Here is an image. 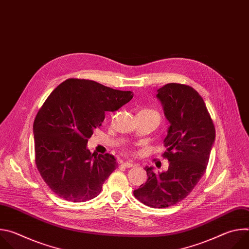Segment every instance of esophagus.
<instances>
[{
	"instance_id": "obj_1",
	"label": "esophagus",
	"mask_w": 249,
	"mask_h": 249,
	"mask_svg": "<svg viewBox=\"0 0 249 249\" xmlns=\"http://www.w3.org/2000/svg\"><path fill=\"white\" fill-rule=\"evenodd\" d=\"M122 165L125 166V167H133L135 164L133 162H130V161H124V162H122Z\"/></svg>"
}]
</instances>
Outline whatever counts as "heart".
I'll list each match as a JSON object with an SVG mask.
<instances>
[{"label": "heart", "mask_w": 249, "mask_h": 249, "mask_svg": "<svg viewBox=\"0 0 249 249\" xmlns=\"http://www.w3.org/2000/svg\"><path fill=\"white\" fill-rule=\"evenodd\" d=\"M145 110H147V111H153V110H148V109H145ZM153 112H156V111H153Z\"/></svg>", "instance_id": "obj_1"}]
</instances>
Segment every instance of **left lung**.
Instances as JSON below:
<instances>
[{"label":"left lung","mask_w":249,"mask_h":249,"mask_svg":"<svg viewBox=\"0 0 249 249\" xmlns=\"http://www.w3.org/2000/svg\"><path fill=\"white\" fill-rule=\"evenodd\" d=\"M157 98L169 122L162 155L169 166L159 174L146 166L148 179L134 190V196L152 208H166L183 200L204 175L216 132L203 98L193 88L167 84L158 89Z\"/></svg>","instance_id":"obj_1"}]
</instances>
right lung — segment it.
I'll return each mask as SVG.
<instances>
[{
  "label": "right lung",
  "mask_w": 249,
  "mask_h": 249,
  "mask_svg": "<svg viewBox=\"0 0 249 249\" xmlns=\"http://www.w3.org/2000/svg\"><path fill=\"white\" fill-rule=\"evenodd\" d=\"M132 91L89 80L69 79L48 96L33 123L35 163L49 188L71 202L95 198L117 167L113 156L94 155L88 140L101 126L106 111H116Z\"/></svg>",
  "instance_id": "add662e5"
}]
</instances>
